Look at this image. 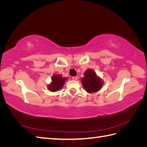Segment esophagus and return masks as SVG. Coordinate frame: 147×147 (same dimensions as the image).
I'll use <instances>...</instances> for the list:
<instances>
[{"instance_id": "1", "label": "esophagus", "mask_w": 147, "mask_h": 147, "mask_svg": "<svg viewBox=\"0 0 147 147\" xmlns=\"http://www.w3.org/2000/svg\"><path fill=\"white\" fill-rule=\"evenodd\" d=\"M72 79L74 80H77L78 79V77H72Z\"/></svg>"}]
</instances>
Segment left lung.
I'll list each match as a JSON object with an SVG mask.
<instances>
[{
	"label": "left lung",
	"mask_w": 147,
	"mask_h": 147,
	"mask_svg": "<svg viewBox=\"0 0 147 147\" xmlns=\"http://www.w3.org/2000/svg\"><path fill=\"white\" fill-rule=\"evenodd\" d=\"M84 77L82 78L84 89L88 92H95L100 90L103 84L102 80L96 75V72L92 69H88L84 72Z\"/></svg>",
	"instance_id": "8db88e82"
}]
</instances>
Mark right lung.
Here are the masks:
<instances>
[{
    "instance_id": "1",
    "label": "right lung",
    "mask_w": 147,
    "mask_h": 147,
    "mask_svg": "<svg viewBox=\"0 0 147 147\" xmlns=\"http://www.w3.org/2000/svg\"><path fill=\"white\" fill-rule=\"evenodd\" d=\"M51 80L52 82L50 84H48V88L49 90L53 92L61 90L66 81V78L62 77L61 75H55L53 76Z\"/></svg>"
}]
</instances>
